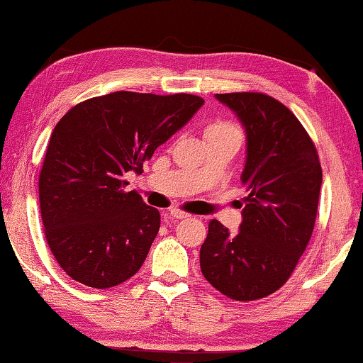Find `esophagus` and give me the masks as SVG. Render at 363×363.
Instances as JSON below:
<instances>
[{"label": "esophagus", "instance_id": "1", "mask_svg": "<svg viewBox=\"0 0 363 363\" xmlns=\"http://www.w3.org/2000/svg\"><path fill=\"white\" fill-rule=\"evenodd\" d=\"M167 216H169L170 219H175V220H178V219H186V218H190V214L183 213V211H180V209H170V211H169V214H167Z\"/></svg>", "mask_w": 363, "mask_h": 363}]
</instances>
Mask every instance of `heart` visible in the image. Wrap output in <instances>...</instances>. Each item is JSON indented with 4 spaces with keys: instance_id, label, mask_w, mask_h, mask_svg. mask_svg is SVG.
<instances>
[{
    "instance_id": "b5f03b06",
    "label": "heart",
    "mask_w": 363,
    "mask_h": 363,
    "mask_svg": "<svg viewBox=\"0 0 363 363\" xmlns=\"http://www.w3.org/2000/svg\"><path fill=\"white\" fill-rule=\"evenodd\" d=\"M204 138L209 139H220V138H238L242 140V133H240L238 125L228 123V121H216L211 123L204 129Z\"/></svg>"
}]
</instances>
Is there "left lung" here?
I'll return each mask as SVG.
<instances>
[{"mask_svg":"<svg viewBox=\"0 0 363 363\" xmlns=\"http://www.w3.org/2000/svg\"><path fill=\"white\" fill-rule=\"evenodd\" d=\"M245 129L240 182L247 196L239 233L213 219L199 250L206 280L235 301L275 293L295 270L311 239L323 170L318 150L298 118L264 93L216 94Z\"/></svg>","mask_w":363,"mask_h":363,"instance_id":"8db88e82","label":"left lung"}]
</instances>
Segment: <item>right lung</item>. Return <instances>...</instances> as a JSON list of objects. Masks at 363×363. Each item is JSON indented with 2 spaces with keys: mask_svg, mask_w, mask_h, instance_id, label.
<instances>
[{
  "mask_svg": "<svg viewBox=\"0 0 363 363\" xmlns=\"http://www.w3.org/2000/svg\"><path fill=\"white\" fill-rule=\"evenodd\" d=\"M194 94L116 91L73 106L50 135L39 175L45 239L68 277L111 288L143 267L159 209L124 191L155 149L203 106Z\"/></svg>",
  "mask_w": 363,
  "mask_h": 363,
  "instance_id": "add662e5",
  "label": "right lung"
}]
</instances>
